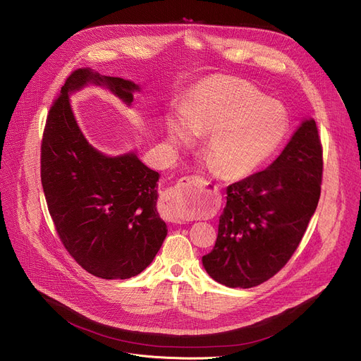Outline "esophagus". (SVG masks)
<instances>
[{"mask_svg": "<svg viewBox=\"0 0 361 361\" xmlns=\"http://www.w3.org/2000/svg\"><path fill=\"white\" fill-rule=\"evenodd\" d=\"M181 183L183 181H187L188 184H192L195 188H192V191H185L184 188H180V187H173L167 191L166 197H164L162 200V206H161V216L162 219H166L167 221H171V223H181L184 221L187 217H184L181 213H180V204L183 203H190L192 206H203L204 204V200H206V191L207 187H212L210 181H206L203 180L202 177L199 176H190V177H183L180 180ZM213 192L217 191V187H212ZM217 195V192H216Z\"/></svg>", "mask_w": 361, "mask_h": 361, "instance_id": "1", "label": "esophagus"}]
</instances>
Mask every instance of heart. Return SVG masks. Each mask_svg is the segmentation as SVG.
<instances>
[{
  "label": "heart",
  "instance_id": "obj_1",
  "mask_svg": "<svg viewBox=\"0 0 361 361\" xmlns=\"http://www.w3.org/2000/svg\"><path fill=\"white\" fill-rule=\"evenodd\" d=\"M184 118L167 121L174 142L207 134V158L217 173L227 178L252 174L278 151L283 142L289 118L286 109L268 99L249 82L213 76L202 80L185 97ZM184 217L195 213L180 210Z\"/></svg>",
  "mask_w": 361,
  "mask_h": 361
}]
</instances>
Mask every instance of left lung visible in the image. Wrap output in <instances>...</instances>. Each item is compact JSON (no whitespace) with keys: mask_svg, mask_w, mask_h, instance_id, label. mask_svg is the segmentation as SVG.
I'll use <instances>...</instances> for the list:
<instances>
[{"mask_svg":"<svg viewBox=\"0 0 361 361\" xmlns=\"http://www.w3.org/2000/svg\"><path fill=\"white\" fill-rule=\"evenodd\" d=\"M322 183V145L314 119L304 121L264 170L227 187L207 274L228 288H252L276 275L300 246Z\"/></svg>","mask_w":361,"mask_h":361,"instance_id":"obj_1","label":"left lung"}]
</instances>
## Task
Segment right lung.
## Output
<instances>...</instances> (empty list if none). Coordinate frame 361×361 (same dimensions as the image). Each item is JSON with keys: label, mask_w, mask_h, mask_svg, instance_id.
Here are the masks:
<instances>
[{"label": "right lung", "mask_w": 361, "mask_h": 361, "mask_svg": "<svg viewBox=\"0 0 361 361\" xmlns=\"http://www.w3.org/2000/svg\"><path fill=\"white\" fill-rule=\"evenodd\" d=\"M90 82L106 86L128 105L138 89L89 68L72 72L46 119L42 184L57 236L69 255L97 278L128 279L151 264L167 236L155 207L159 174L135 154L106 157L85 140L68 93Z\"/></svg>", "instance_id": "right-lung-1"}]
</instances>
